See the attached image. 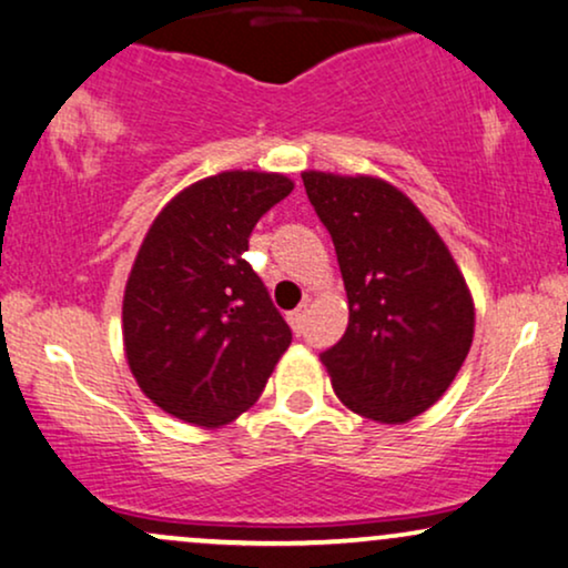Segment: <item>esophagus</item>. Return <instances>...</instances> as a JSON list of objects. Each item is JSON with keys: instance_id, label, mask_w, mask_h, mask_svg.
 I'll return each instance as SVG.
<instances>
[{"instance_id": "1", "label": "esophagus", "mask_w": 568, "mask_h": 568, "mask_svg": "<svg viewBox=\"0 0 568 568\" xmlns=\"http://www.w3.org/2000/svg\"><path fill=\"white\" fill-rule=\"evenodd\" d=\"M304 317H306V304L298 306V310L288 312V323L293 327V333H302L304 331Z\"/></svg>"}]
</instances>
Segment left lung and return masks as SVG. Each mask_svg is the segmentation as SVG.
Returning a JSON list of instances; mask_svg holds the SVG:
<instances>
[{
  "mask_svg": "<svg viewBox=\"0 0 568 568\" xmlns=\"http://www.w3.org/2000/svg\"><path fill=\"white\" fill-rule=\"evenodd\" d=\"M331 232L349 325L320 354L352 413L407 423L455 381L474 341V298L439 232L378 176L302 174Z\"/></svg>",
  "mask_w": 568,
  "mask_h": 568,
  "instance_id": "left-lung-1",
  "label": "left lung"
}]
</instances>
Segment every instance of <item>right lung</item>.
<instances>
[{
  "mask_svg": "<svg viewBox=\"0 0 568 568\" xmlns=\"http://www.w3.org/2000/svg\"><path fill=\"white\" fill-rule=\"evenodd\" d=\"M283 174L222 172L163 206L124 291V352L163 413L216 428L245 413L291 327L243 254L251 230L291 195Z\"/></svg>",
  "mask_w": 568,
  "mask_h": 568,
  "instance_id": "add662e5",
  "label": "right lung"
}]
</instances>
